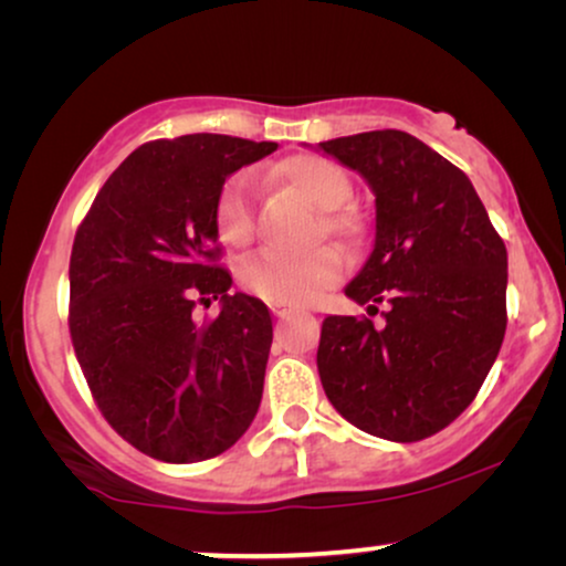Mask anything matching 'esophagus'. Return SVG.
Instances as JSON below:
<instances>
[{
	"label": "esophagus",
	"instance_id": "esophagus-1",
	"mask_svg": "<svg viewBox=\"0 0 566 566\" xmlns=\"http://www.w3.org/2000/svg\"><path fill=\"white\" fill-rule=\"evenodd\" d=\"M273 314L281 316V319H285V316L293 314V306H285V304H273Z\"/></svg>",
	"mask_w": 566,
	"mask_h": 566
}]
</instances>
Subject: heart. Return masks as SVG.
Wrapping results in <instances>:
<instances>
[{"instance_id": "1", "label": "heart", "mask_w": 566, "mask_h": 566, "mask_svg": "<svg viewBox=\"0 0 566 566\" xmlns=\"http://www.w3.org/2000/svg\"><path fill=\"white\" fill-rule=\"evenodd\" d=\"M273 177L285 188L296 190L314 208H319V234L327 231L339 239L358 237V219L343 208L353 196V182L335 161L316 157V154H301V157L281 161ZM213 227L221 244H227L229 250H244L252 242L254 200L250 175H234L223 182L216 196ZM339 275H343V260L329 247L304 254L265 252L242 268V285L268 304L304 306L324 289L335 285Z\"/></svg>"}]
</instances>
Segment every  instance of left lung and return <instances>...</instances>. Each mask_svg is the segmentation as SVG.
Wrapping results in <instances>:
<instances>
[{"label": "left lung", "mask_w": 566, "mask_h": 566, "mask_svg": "<svg viewBox=\"0 0 566 566\" xmlns=\"http://www.w3.org/2000/svg\"><path fill=\"white\" fill-rule=\"evenodd\" d=\"M319 149L376 196L374 252L345 296L368 316L322 322L316 368L347 422L415 443L448 428L482 389L507 327V250L474 185L405 130H368Z\"/></svg>", "instance_id": "8db88e82"}]
</instances>
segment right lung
<instances>
[{"label":"right lung","mask_w":566,"mask_h":566,"mask_svg":"<svg viewBox=\"0 0 566 566\" xmlns=\"http://www.w3.org/2000/svg\"><path fill=\"white\" fill-rule=\"evenodd\" d=\"M275 149L221 134L149 142L107 177L76 229V360L111 428L151 459H213L258 415L273 319L260 298L229 293L213 206L229 175ZM213 297L220 316L196 323L191 308Z\"/></svg>","instance_id":"obj_1"}]
</instances>
